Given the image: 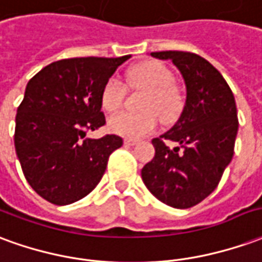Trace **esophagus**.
Wrapping results in <instances>:
<instances>
[{"label":"esophagus","instance_id":"esophagus-1","mask_svg":"<svg viewBox=\"0 0 262 262\" xmlns=\"http://www.w3.org/2000/svg\"><path fill=\"white\" fill-rule=\"evenodd\" d=\"M137 140L135 139H125V144L126 146H133V144H136Z\"/></svg>","mask_w":262,"mask_h":262}]
</instances>
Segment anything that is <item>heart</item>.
<instances>
[{
    "mask_svg": "<svg viewBox=\"0 0 262 262\" xmlns=\"http://www.w3.org/2000/svg\"><path fill=\"white\" fill-rule=\"evenodd\" d=\"M130 86L147 89L140 107L143 112H120L109 119V130L123 137L139 139L149 135L159 125V116L169 122L180 113L182 99L173 86L174 78L159 62H144L127 72ZM126 86L118 78H111L102 91V106L107 112H116L123 103Z\"/></svg>",
    "mask_w": 262,
    "mask_h": 262,
    "instance_id": "obj_1",
    "label": "heart"
}]
</instances>
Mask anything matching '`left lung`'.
Returning a JSON list of instances; mask_svg holds the SVG:
<instances>
[{"instance_id": "8db88e82", "label": "left lung", "mask_w": 262, "mask_h": 262, "mask_svg": "<svg viewBox=\"0 0 262 262\" xmlns=\"http://www.w3.org/2000/svg\"><path fill=\"white\" fill-rule=\"evenodd\" d=\"M171 61L184 80L186 102L174 126L155 137V157L142 169L149 191L164 204L188 208L219 186L234 155L238 132L235 99L226 79L199 55L183 51L151 52ZM166 140L176 143L173 149Z\"/></svg>"}]
</instances>
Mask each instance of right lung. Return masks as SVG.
Here are the masks:
<instances>
[{"mask_svg": "<svg viewBox=\"0 0 262 262\" xmlns=\"http://www.w3.org/2000/svg\"><path fill=\"white\" fill-rule=\"evenodd\" d=\"M130 58H71L49 63L29 80L16 111L15 151L29 186L49 203L67 206L98 186L116 135L86 139L105 125L102 91Z\"/></svg>", "mask_w": 262, "mask_h": 262, "instance_id": "obj_1", "label": "right lung"}]
</instances>
